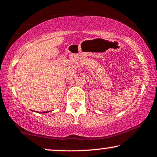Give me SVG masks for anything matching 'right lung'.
Segmentation results:
<instances>
[{"label": "right lung", "mask_w": 157, "mask_h": 157, "mask_svg": "<svg viewBox=\"0 0 157 157\" xmlns=\"http://www.w3.org/2000/svg\"><path fill=\"white\" fill-rule=\"evenodd\" d=\"M43 113H46V111H44V112H43Z\"/></svg>", "instance_id": "add662e5"}]
</instances>
